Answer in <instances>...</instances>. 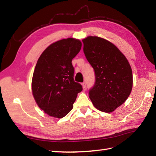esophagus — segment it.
<instances>
[{
  "label": "esophagus",
  "instance_id": "1",
  "mask_svg": "<svg viewBox=\"0 0 156 156\" xmlns=\"http://www.w3.org/2000/svg\"><path fill=\"white\" fill-rule=\"evenodd\" d=\"M82 87H83V88H86V87H87V83H86L85 82H82Z\"/></svg>",
  "mask_w": 156,
  "mask_h": 156
}]
</instances>
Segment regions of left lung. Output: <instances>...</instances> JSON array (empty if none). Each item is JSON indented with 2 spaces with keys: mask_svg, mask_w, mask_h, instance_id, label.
<instances>
[{
  "mask_svg": "<svg viewBox=\"0 0 156 156\" xmlns=\"http://www.w3.org/2000/svg\"><path fill=\"white\" fill-rule=\"evenodd\" d=\"M86 58L93 68L89 97L99 111L111 112L127 100L133 87L131 68L125 56L107 40L89 36L82 40Z\"/></svg>",
  "mask_w": 156,
  "mask_h": 156,
  "instance_id": "obj_1",
  "label": "left lung"
}]
</instances>
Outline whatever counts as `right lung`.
I'll return each mask as SVG.
<instances>
[{"mask_svg": "<svg viewBox=\"0 0 156 156\" xmlns=\"http://www.w3.org/2000/svg\"><path fill=\"white\" fill-rule=\"evenodd\" d=\"M82 43L73 38L56 41L38 59L32 79V92L37 105L51 117L62 118L73 108L82 86L74 79L72 59Z\"/></svg>", "mask_w": 156, "mask_h": 156, "instance_id": "add662e5", "label": "right lung"}]
</instances>
